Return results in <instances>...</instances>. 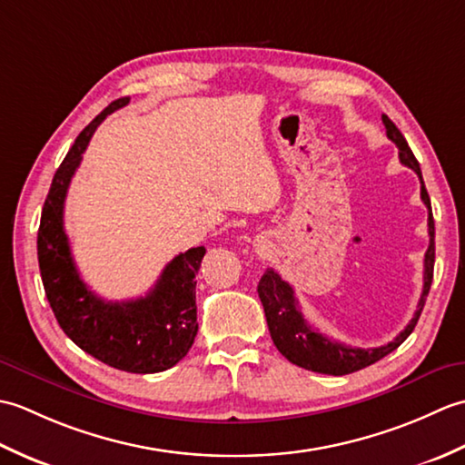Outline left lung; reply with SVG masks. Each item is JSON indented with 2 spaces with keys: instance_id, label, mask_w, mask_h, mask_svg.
<instances>
[{
  "instance_id": "left-lung-1",
  "label": "left lung",
  "mask_w": 465,
  "mask_h": 465,
  "mask_svg": "<svg viewBox=\"0 0 465 465\" xmlns=\"http://www.w3.org/2000/svg\"><path fill=\"white\" fill-rule=\"evenodd\" d=\"M385 134H388L390 140L396 143L400 150V162L403 165L411 167L413 172L418 173L420 183H421V202L428 207V232H430V248L426 252V260H423V292L418 303V310L413 313L411 322L406 325V330L400 331V335L393 341L380 345V348H351V345H343L340 341H333L325 338L323 333L313 330L303 318L300 310V303L295 300L293 288L280 278L278 272L272 268L265 270L262 280L258 283V293L265 312V320H268V328L272 333V340L275 348L280 350L283 358H288L292 363L300 365V368L318 371V373H328V375H345L353 373L358 370L368 368V365L380 361L385 355L391 353L396 348L408 340V335L416 328V323L421 315L423 303L431 288L433 280V262H436V227H433V215H431V202L426 185H423V177L420 163L416 155L410 150L406 137L396 127L388 115H381Z\"/></svg>"
}]
</instances>
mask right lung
Returning a JSON list of instances; mask_svg holds the SVG:
<instances>
[{
	"instance_id": "add662e5",
	"label": "right lung",
	"mask_w": 465,
	"mask_h": 465,
	"mask_svg": "<svg viewBox=\"0 0 465 465\" xmlns=\"http://www.w3.org/2000/svg\"><path fill=\"white\" fill-rule=\"evenodd\" d=\"M130 104L112 102L75 137L57 167L45 197L37 232V260L44 290L59 328L77 348L115 370L157 373L170 370L190 351L197 333L195 273L205 248H192L165 265L147 295L127 302H105L82 282L64 230L67 187L94 132L107 115Z\"/></svg>"
}]
</instances>
